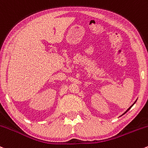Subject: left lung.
<instances>
[{"label": "left lung", "instance_id": "obj_1", "mask_svg": "<svg viewBox=\"0 0 148 148\" xmlns=\"http://www.w3.org/2000/svg\"><path fill=\"white\" fill-rule=\"evenodd\" d=\"M135 103H136V102H135ZM134 103H133V104H134ZM133 105H132V106H130V108H128V109H127V111H125V113H126V112H127V111H129V109H130V108H131V107H132V106H133ZM124 113H123V114H124Z\"/></svg>", "mask_w": 148, "mask_h": 148}]
</instances>
